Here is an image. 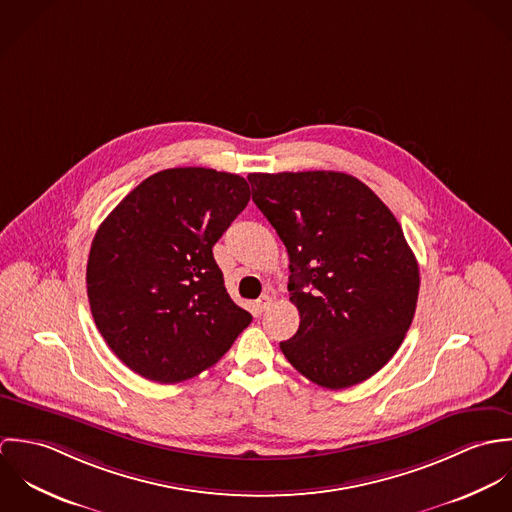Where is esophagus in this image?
<instances>
[{
	"instance_id": "1",
	"label": "esophagus",
	"mask_w": 512,
	"mask_h": 512,
	"mask_svg": "<svg viewBox=\"0 0 512 512\" xmlns=\"http://www.w3.org/2000/svg\"><path fill=\"white\" fill-rule=\"evenodd\" d=\"M270 305H272V297H270V295H262V297L256 301V313L262 315Z\"/></svg>"
}]
</instances>
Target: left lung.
Wrapping results in <instances>:
<instances>
[{
    "instance_id": "1",
    "label": "left lung",
    "mask_w": 512,
    "mask_h": 512,
    "mask_svg": "<svg viewBox=\"0 0 512 512\" xmlns=\"http://www.w3.org/2000/svg\"><path fill=\"white\" fill-rule=\"evenodd\" d=\"M248 181L290 256L288 290L301 321L282 353L323 388L370 378L416 313L420 270L402 226L347 173H250Z\"/></svg>"
}]
</instances>
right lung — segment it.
Here are the masks:
<instances>
[{
    "label": "right lung",
    "instance_id": "obj_1",
    "mask_svg": "<svg viewBox=\"0 0 512 512\" xmlns=\"http://www.w3.org/2000/svg\"><path fill=\"white\" fill-rule=\"evenodd\" d=\"M248 201L240 175L175 167L147 177L100 224L86 266L88 301L128 368L161 384L193 378L250 325L213 256Z\"/></svg>",
    "mask_w": 512,
    "mask_h": 512
}]
</instances>
